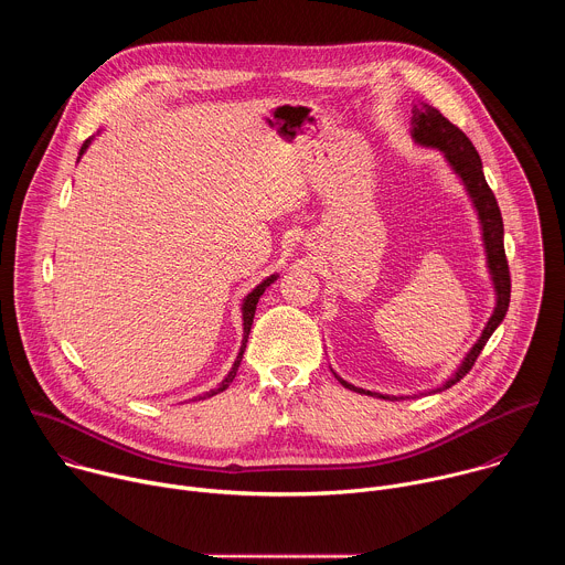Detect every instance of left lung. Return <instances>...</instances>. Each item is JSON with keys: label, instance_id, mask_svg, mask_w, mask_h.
<instances>
[{"label": "left lung", "instance_id": "left-lung-1", "mask_svg": "<svg viewBox=\"0 0 565 565\" xmlns=\"http://www.w3.org/2000/svg\"><path fill=\"white\" fill-rule=\"evenodd\" d=\"M412 136L416 138L418 145L425 147H436L440 151H445V158L449 160V166L454 168V172L462 179L473 207L478 212L480 225H482V238H486V253H488V266L494 279V288H497V308L488 321L486 331H482L480 340L473 344V349L467 353V358L462 360L460 369L440 386V388H449L456 382H460L473 366V362L478 360L480 351L486 349L488 340L492 338V333L499 329V324L503 321L508 306H510V292H512V279H510V266H508V257H505V246H503V216L497 203V196L492 192V188L486 181V174H482V163L480 156L476 151V147L471 145V140L454 125L449 122L438 109L434 107H423L414 111V131ZM347 388L358 391V393H366V395H375L382 399H397L395 395H382V393H371L364 388H358L349 382H344L340 375H335ZM436 388V391H440Z\"/></svg>", "mask_w": 565, "mask_h": 565}]
</instances>
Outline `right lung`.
Returning <instances> with one entry per match:
<instances>
[{"instance_id": "obj_1", "label": "right lung", "mask_w": 565, "mask_h": 565, "mask_svg": "<svg viewBox=\"0 0 565 565\" xmlns=\"http://www.w3.org/2000/svg\"><path fill=\"white\" fill-rule=\"evenodd\" d=\"M89 142H92V138L89 140H85L83 142V149H79V156H83L85 151H87V147H89ZM277 277L275 275H270L268 279H264L246 299H244V342H241V351H238V355H236V360H234V364H232V369H230V373L225 375V380L218 384V388H212L210 393H205L207 397H212V395H216V393H221V391H225L227 386H230V382L234 380V375H236V371H238V364H241V358H244V351H246V342H248V335H250V327H253V319H255V310H257V301H259V297L264 295V290L275 281ZM203 395V397H205ZM203 397H199V399H203Z\"/></svg>"}]
</instances>
